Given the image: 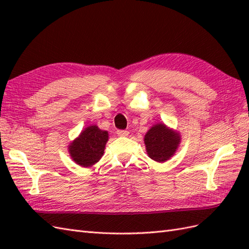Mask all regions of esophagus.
Instances as JSON below:
<instances>
[{
  "label": "esophagus",
  "mask_w": 249,
  "mask_h": 249,
  "mask_svg": "<svg viewBox=\"0 0 249 249\" xmlns=\"http://www.w3.org/2000/svg\"><path fill=\"white\" fill-rule=\"evenodd\" d=\"M116 134H118V136H120V137H127L129 133H128L127 130H122V129H120V130L116 131Z\"/></svg>",
  "instance_id": "1"
}]
</instances>
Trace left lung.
<instances>
[{
    "instance_id": "1",
    "label": "left lung",
    "mask_w": 249,
    "mask_h": 249,
    "mask_svg": "<svg viewBox=\"0 0 249 249\" xmlns=\"http://www.w3.org/2000/svg\"><path fill=\"white\" fill-rule=\"evenodd\" d=\"M181 142L178 131L170 129L165 124H155L144 136L147 155L153 160L163 162L172 157Z\"/></svg>"
}]
</instances>
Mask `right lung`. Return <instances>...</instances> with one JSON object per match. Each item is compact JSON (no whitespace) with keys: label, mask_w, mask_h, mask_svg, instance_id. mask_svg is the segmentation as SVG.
I'll return each instance as SVG.
<instances>
[{"label":"right lung","mask_w":249,"mask_h":249,"mask_svg":"<svg viewBox=\"0 0 249 249\" xmlns=\"http://www.w3.org/2000/svg\"><path fill=\"white\" fill-rule=\"evenodd\" d=\"M108 139V131L99 129L96 125H91L71 142L68 146V152L77 165L91 167L104 155Z\"/></svg>","instance_id":"obj_1"}]
</instances>
